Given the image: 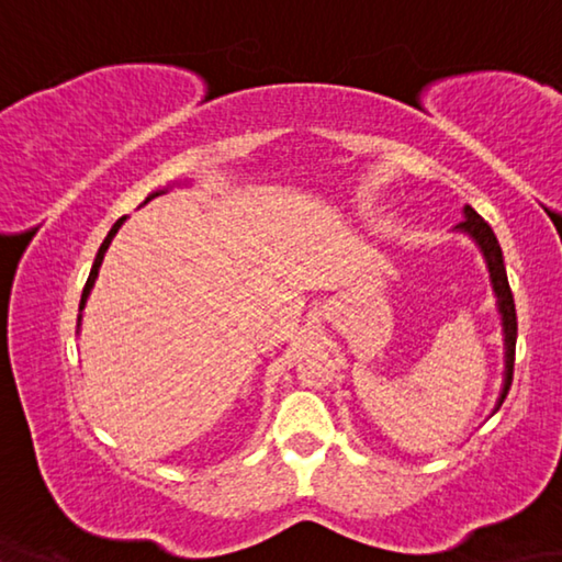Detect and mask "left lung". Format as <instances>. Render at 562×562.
Returning a JSON list of instances; mask_svg holds the SVG:
<instances>
[{"instance_id": "1", "label": "left lung", "mask_w": 562, "mask_h": 562, "mask_svg": "<svg viewBox=\"0 0 562 562\" xmlns=\"http://www.w3.org/2000/svg\"><path fill=\"white\" fill-rule=\"evenodd\" d=\"M453 232L471 236L475 246L481 248L485 258L487 272H491V284L497 296V312L503 318V336H505V379H503V391H499V398L495 403V411L507 398V391L512 386V374H515V348H517V312H515V296H512L509 282H507V270H505V258L503 248L497 244V236L493 234L491 224H487L479 212L471 205H463V220L453 226Z\"/></svg>"}]
</instances>
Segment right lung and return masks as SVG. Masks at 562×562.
<instances>
[{
	"mask_svg": "<svg viewBox=\"0 0 562 562\" xmlns=\"http://www.w3.org/2000/svg\"><path fill=\"white\" fill-rule=\"evenodd\" d=\"M164 193H169V188H161V190H154V193L145 200V205L149 200H154V198H159V195H164ZM125 220L127 217H121L117 220L113 226H111V232H109V236L103 238V244H101V248H99V254H97V258H93V266H91V272H89V280H87V284H83V292H81V302H79V316H77V333H79V326H81V312H83V306H87V300H89V294H91V290H93V284H97V278H99V270H101V262H103V256H105V250H109V246H111V241L115 238V234H117V229H121V226L125 224Z\"/></svg>",
	"mask_w": 562,
	"mask_h": 562,
	"instance_id": "obj_1",
	"label": "right lung"
}]
</instances>
